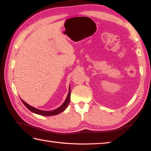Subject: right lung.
Instances as JSON below:
<instances>
[{
	"label": "right lung",
	"mask_w": 151,
	"mask_h": 151,
	"mask_svg": "<svg viewBox=\"0 0 151 151\" xmlns=\"http://www.w3.org/2000/svg\"><path fill=\"white\" fill-rule=\"evenodd\" d=\"M70 95H71V91H70V87H69V91H68V96L66 99V100L64 102V103L62 104L60 106H59L57 109H56L55 110H41L36 109L35 107H33L30 106L29 104H28L26 103L24 101H23L21 99V101H22L23 103L25 105V106L27 107V109H29L31 112H32L35 114H37L41 115V116H54V115H57L58 114L61 113L62 112L67 109V107L68 106V104L70 103Z\"/></svg>",
	"instance_id": "right-lung-1"
}]
</instances>
